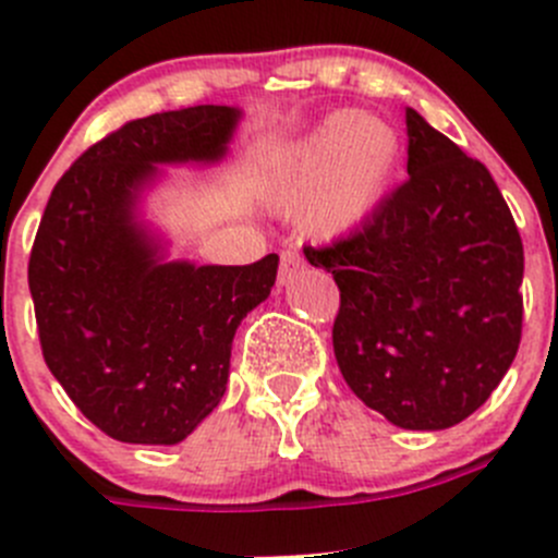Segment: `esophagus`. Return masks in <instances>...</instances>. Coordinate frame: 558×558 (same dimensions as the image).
Here are the masks:
<instances>
[{"label": "esophagus", "instance_id": "34e87169", "mask_svg": "<svg viewBox=\"0 0 558 558\" xmlns=\"http://www.w3.org/2000/svg\"><path fill=\"white\" fill-rule=\"evenodd\" d=\"M302 267H305V262H302L300 253H296L294 247H286V251L280 253L278 280H280V283H291V280H294L296 275L302 272Z\"/></svg>", "mask_w": 558, "mask_h": 558}]
</instances>
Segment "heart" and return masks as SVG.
<instances>
[{"mask_svg": "<svg viewBox=\"0 0 558 558\" xmlns=\"http://www.w3.org/2000/svg\"><path fill=\"white\" fill-rule=\"evenodd\" d=\"M399 165L402 140L391 123L337 110L294 145L275 199L286 210L305 206L302 227L313 238H345L378 210Z\"/></svg>", "mask_w": 558, "mask_h": 558, "instance_id": "heart-1", "label": "heart"}]
</instances>
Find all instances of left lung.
<instances>
[{
  "instance_id": "obj_1",
  "label": "left lung",
  "mask_w": 558,
  "mask_h": 558,
  "mask_svg": "<svg viewBox=\"0 0 558 558\" xmlns=\"http://www.w3.org/2000/svg\"><path fill=\"white\" fill-rule=\"evenodd\" d=\"M410 178L359 232L305 247L340 289L331 342L367 408L402 429H448L513 364L523 320V245L492 172L413 107Z\"/></svg>"
}]
</instances>
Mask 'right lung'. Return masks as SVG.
<instances>
[{"instance_id":"1","label":"right lung","mask_w":558,"mask_h":558,"mask_svg":"<svg viewBox=\"0 0 558 558\" xmlns=\"http://www.w3.org/2000/svg\"><path fill=\"white\" fill-rule=\"evenodd\" d=\"M238 118L234 107L196 105L129 121L50 191L29 256L39 345L112 440H185L227 391L240 320L275 286V253L243 267L165 262L137 221L156 167L223 159Z\"/></svg>"}]
</instances>
